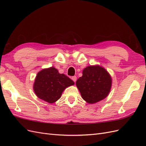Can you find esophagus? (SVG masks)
Masks as SVG:
<instances>
[{"instance_id":"esophagus-1","label":"esophagus","mask_w":146,"mask_h":146,"mask_svg":"<svg viewBox=\"0 0 146 146\" xmlns=\"http://www.w3.org/2000/svg\"><path fill=\"white\" fill-rule=\"evenodd\" d=\"M71 79L74 82H76V80H77V77L76 76H73V77H72Z\"/></svg>"}]
</instances>
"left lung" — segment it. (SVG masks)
Listing matches in <instances>:
<instances>
[{"label": "left lung", "mask_w": 146, "mask_h": 146, "mask_svg": "<svg viewBox=\"0 0 146 146\" xmlns=\"http://www.w3.org/2000/svg\"><path fill=\"white\" fill-rule=\"evenodd\" d=\"M112 79L107 70L99 65L90 66L83 70V76L76 85L83 100L95 104L108 96L111 88Z\"/></svg>", "instance_id": "1"}]
</instances>
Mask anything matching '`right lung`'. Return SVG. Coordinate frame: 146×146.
Masks as SVG:
<instances>
[{
	"mask_svg": "<svg viewBox=\"0 0 146 146\" xmlns=\"http://www.w3.org/2000/svg\"><path fill=\"white\" fill-rule=\"evenodd\" d=\"M74 85V82L56 68L50 67L39 71L35 78L33 90L37 97L48 103L55 102L66 88Z\"/></svg>",
	"mask_w": 146,
	"mask_h": 146,
	"instance_id": "1",
	"label": "right lung"
}]
</instances>
